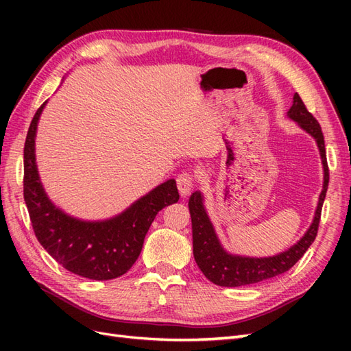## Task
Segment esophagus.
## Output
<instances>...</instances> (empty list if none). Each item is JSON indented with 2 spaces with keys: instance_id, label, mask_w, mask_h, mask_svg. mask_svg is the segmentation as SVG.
Segmentation results:
<instances>
[{
  "instance_id": "obj_1",
  "label": "esophagus",
  "mask_w": 351,
  "mask_h": 351,
  "mask_svg": "<svg viewBox=\"0 0 351 351\" xmlns=\"http://www.w3.org/2000/svg\"><path fill=\"white\" fill-rule=\"evenodd\" d=\"M195 186V178L190 173H182L177 177V187H178V192L183 197L189 196L190 192H192V189Z\"/></svg>"
}]
</instances>
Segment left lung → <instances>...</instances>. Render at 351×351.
<instances>
[{
	"label": "left lung",
	"instance_id": "left-lung-1",
	"mask_svg": "<svg viewBox=\"0 0 351 351\" xmlns=\"http://www.w3.org/2000/svg\"><path fill=\"white\" fill-rule=\"evenodd\" d=\"M293 107L289 111V117L291 120L299 123L303 130L315 137V141L319 147L322 164H324V189L319 196V204H317L315 218L311 228L307 230L302 240L294 244L287 252H282L277 256L272 258H243L232 256L228 254L217 239V234L212 227L210 221L206 215L204 204H202V196L199 192H195L189 199L190 217H192V230H193V254L195 261L200 271L204 272L205 277L217 285L221 287H240L261 282L277 277L291 269L299 259L311 247L315 241L317 228H319L322 205L326 196L328 183H329V169L326 162V151L325 141L321 124L307 111L304 102L302 101L300 95L295 93L293 98Z\"/></svg>",
	"mask_w": 351,
	"mask_h": 351
}]
</instances>
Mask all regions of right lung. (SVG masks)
<instances>
[{"label": "right lung", "instance_id": "1", "mask_svg": "<svg viewBox=\"0 0 351 351\" xmlns=\"http://www.w3.org/2000/svg\"><path fill=\"white\" fill-rule=\"evenodd\" d=\"M45 102L32 120L25 142L23 196L38 241L62 268L89 280H112L129 271L139 258L147 230L162 208L178 202L174 180L143 196L121 215L102 222L74 219L56 208L39 182L35 134Z\"/></svg>", "mask_w": 351, "mask_h": 351}]
</instances>
